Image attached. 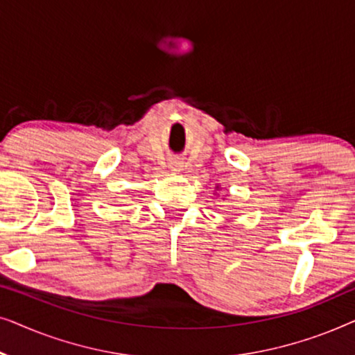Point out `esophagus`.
I'll list each match as a JSON object with an SVG mask.
<instances>
[{
    "mask_svg": "<svg viewBox=\"0 0 355 355\" xmlns=\"http://www.w3.org/2000/svg\"><path fill=\"white\" fill-rule=\"evenodd\" d=\"M182 162L181 159H173L171 163H169V168H171V171H174V173H179V171H182Z\"/></svg>",
    "mask_w": 355,
    "mask_h": 355,
    "instance_id": "1",
    "label": "esophagus"
}]
</instances>
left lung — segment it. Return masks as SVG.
<instances>
[{
    "label": "left lung",
    "mask_w": 355,
    "mask_h": 355,
    "mask_svg": "<svg viewBox=\"0 0 355 355\" xmlns=\"http://www.w3.org/2000/svg\"><path fill=\"white\" fill-rule=\"evenodd\" d=\"M218 189H220V186H216V191H218Z\"/></svg>",
    "instance_id": "8db88e82"
}]
</instances>
